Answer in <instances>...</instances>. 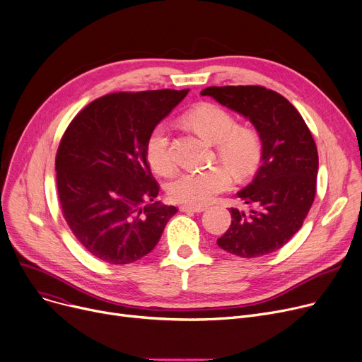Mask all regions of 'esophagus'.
Returning a JSON list of instances; mask_svg holds the SVG:
<instances>
[{"instance_id": "1", "label": "esophagus", "mask_w": 362, "mask_h": 362, "mask_svg": "<svg viewBox=\"0 0 362 362\" xmlns=\"http://www.w3.org/2000/svg\"><path fill=\"white\" fill-rule=\"evenodd\" d=\"M179 210L183 213H202V211H205V206H202V205H180Z\"/></svg>"}]
</instances>
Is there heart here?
<instances>
[{
	"label": "heart",
	"instance_id": "obj_1",
	"mask_svg": "<svg viewBox=\"0 0 362 362\" xmlns=\"http://www.w3.org/2000/svg\"><path fill=\"white\" fill-rule=\"evenodd\" d=\"M199 136L214 144L217 158L235 175L251 173L261 158L262 144L259 133L248 126H236V120L224 108L204 103L189 111L185 117ZM145 156L149 167L157 175L173 173L175 161L171 156L168 130L164 124L152 127L145 142ZM229 170L221 165L199 171H185L170 182L167 192L171 201L185 205H204L230 186Z\"/></svg>",
	"mask_w": 362,
	"mask_h": 362
}]
</instances>
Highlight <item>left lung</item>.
<instances>
[{"instance_id":"1","label":"left lung","mask_w":362,"mask_h":362,"mask_svg":"<svg viewBox=\"0 0 362 362\" xmlns=\"http://www.w3.org/2000/svg\"><path fill=\"white\" fill-rule=\"evenodd\" d=\"M201 95L248 117L262 144L257 175L238 194L250 211L230 208L232 224L217 245L242 258L272 254L300 229L314 202V138L299 111L276 90L258 85L210 86Z\"/></svg>"}]
</instances>
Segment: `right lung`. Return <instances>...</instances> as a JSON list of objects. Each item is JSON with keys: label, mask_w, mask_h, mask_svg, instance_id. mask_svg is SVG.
Wrapping results in <instances>:
<instances>
[{"label": "right lung", "mask_w": 362, "mask_h": 362, "mask_svg": "<svg viewBox=\"0 0 362 362\" xmlns=\"http://www.w3.org/2000/svg\"><path fill=\"white\" fill-rule=\"evenodd\" d=\"M189 89L112 92L67 126L55 156L63 217L83 248L108 264H130L158 243L173 205L154 202L160 185L145 142Z\"/></svg>", "instance_id": "right-lung-1"}]
</instances>
